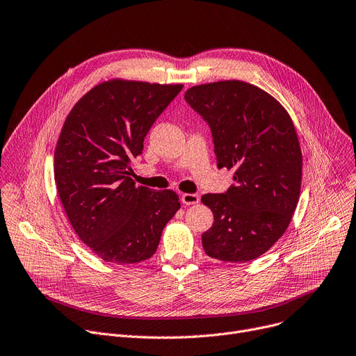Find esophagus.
<instances>
[{
  "instance_id": "obj_1",
  "label": "esophagus",
  "mask_w": 356,
  "mask_h": 356,
  "mask_svg": "<svg viewBox=\"0 0 356 356\" xmlns=\"http://www.w3.org/2000/svg\"><path fill=\"white\" fill-rule=\"evenodd\" d=\"M182 202L185 205H195L200 202V197L197 194H184L182 195Z\"/></svg>"
}]
</instances>
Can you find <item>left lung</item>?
Returning a JSON list of instances; mask_svg holds the SVG:
<instances>
[{
  "instance_id": "8db88e82",
  "label": "left lung",
  "mask_w": 356,
  "mask_h": 356,
  "mask_svg": "<svg viewBox=\"0 0 356 356\" xmlns=\"http://www.w3.org/2000/svg\"><path fill=\"white\" fill-rule=\"evenodd\" d=\"M186 102L209 124L218 168L234 170L225 194H205L213 213L202 234L208 257L248 262L286 231L300 194L302 152L282 104L245 81L228 79L186 90Z\"/></svg>"
}]
</instances>
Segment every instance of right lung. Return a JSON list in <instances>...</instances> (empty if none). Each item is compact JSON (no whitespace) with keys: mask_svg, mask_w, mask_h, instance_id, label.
<instances>
[{"mask_svg":"<svg viewBox=\"0 0 356 356\" xmlns=\"http://www.w3.org/2000/svg\"><path fill=\"white\" fill-rule=\"evenodd\" d=\"M182 87L104 81L79 98L65 118L54 154V178L75 234L105 262L151 258L163 227L181 207L171 189L136 186L129 165Z\"/></svg>","mask_w":356,"mask_h":356,"instance_id":"obj_1","label":"right lung"}]
</instances>
